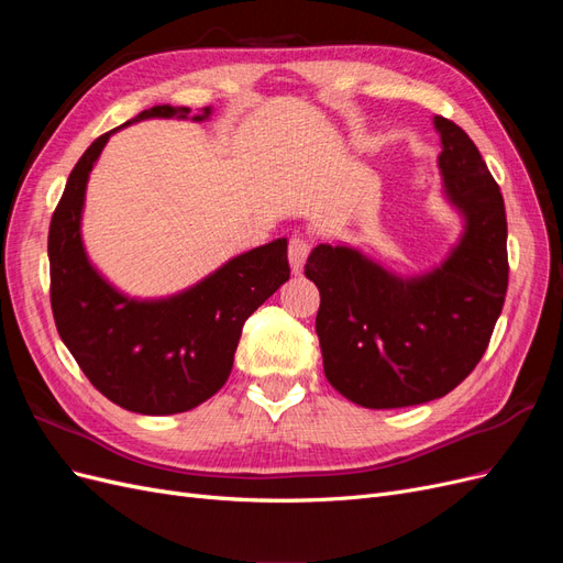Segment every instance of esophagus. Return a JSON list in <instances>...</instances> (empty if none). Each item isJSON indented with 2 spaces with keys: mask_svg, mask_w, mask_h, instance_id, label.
Listing matches in <instances>:
<instances>
[{
  "mask_svg": "<svg viewBox=\"0 0 563 563\" xmlns=\"http://www.w3.org/2000/svg\"><path fill=\"white\" fill-rule=\"evenodd\" d=\"M310 253V244L300 240V236H294L291 244H288V263H291V272L294 275H300L305 261H308Z\"/></svg>",
  "mask_w": 563,
  "mask_h": 563,
  "instance_id": "obj_1",
  "label": "esophagus"
}]
</instances>
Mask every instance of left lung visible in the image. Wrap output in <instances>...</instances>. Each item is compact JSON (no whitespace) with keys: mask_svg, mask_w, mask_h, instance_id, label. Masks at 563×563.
<instances>
[{"mask_svg":"<svg viewBox=\"0 0 563 563\" xmlns=\"http://www.w3.org/2000/svg\"><path fill=\"white\" fill-rule=\"evenodd\" d=\"M441 197L460 218L449 253L399 275L345 242L319 244L305 277L319 288L323 373L364 408L416 406L449 395L479 364L507 294V218L470 135L434 114Z\"/></svg>","mask_w":563,"mask_h":563,"instance_id":"obj_1","label":"left lung"}]
</instances>
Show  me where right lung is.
<instances>
[{"label":"right lung","instance_id":"obj_1","mask_svg":"<svg viewBox=\"0 0 563 563\" xmlns=\"http://www.w3.org/2000/svg\"><path fill=\"white\" fill-rule=\"evenodd\" d=\"M157 106L145 119L207 122L213 108ZM119 126V129H124ZM84 152L48 228L51 310L65 347L112 404L143 416L190 411L225 385L244 321L288 282L286 236L244 251L178 294L139 298L117 288L89 258L81 234L87 185L110 135Z\"/></svg>","mask_w":563,"mask_h":563}]
</instances>
